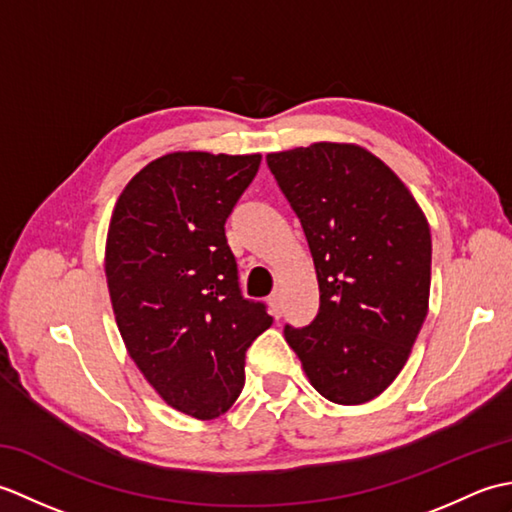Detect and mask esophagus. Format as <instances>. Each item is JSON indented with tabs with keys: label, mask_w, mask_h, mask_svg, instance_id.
<instances>
[{
	"label": "esophagus",
	"mask_w": 512,
	"mask_h": 512,
	"mask_svg": "<svg viewBox=\"0 0 512 512\" xmlns=\"http://www.w3.org/2000/svg\"><path fill=\"white\" fill-rule=\"evenodd\" d=\"M268 306H270V312H273V317H281V299L275 292V295L268 297Z\"/></svg>",
	"instance_id": "esophagus-1"
}]
</instances>
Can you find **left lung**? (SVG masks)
<instances>
[{
    "instance_id": "1",
    "label": "left lung",
    "mask_w": 512,
    "mask_h": 512,
    "mask_svg": "<svg viewBox=\"0 0 512 512\" xmlns=\"http://www.w3.org/2000/svg\"><path fill=\"white\" fill-rule=\"evenodd\" d=\"M266 162L306 233L319 314L286 341L323 398L363 405L394 383L429 310L431 231L383 160L314 143Z\"/></svg>"
}]
</instances>
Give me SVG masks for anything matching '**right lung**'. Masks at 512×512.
Wrapping results in <instances>:
<instances>
[{
    "label": "right lung",
    "mask_w": 512,
    "mask_h": 512,
    "mask_svg": "<svg viewBox=\"0 0 512 512\" xmlns=\"http://www.w3.org/2000/svg\"><path fill=\"white\" fill-rule=\"evenodd\" d=\"M262 156L173 151L118 195L105 244L116 325L160 398L213 420L244 387L246 350L273 325L242 297L224 224Z\"/></svg>",
    "instance_id": "obj_1"
}]
</instances>
